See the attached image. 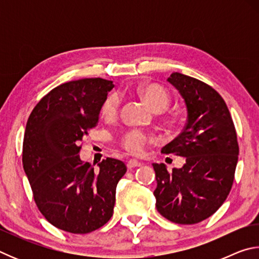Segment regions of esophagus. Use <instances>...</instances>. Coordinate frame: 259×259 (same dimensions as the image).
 <instances>
[{
    "mask_svg": "<svg viewBox=\"0 0 259 259\" xmlns=\"http://www.w3.org/2000/svg\"><path fill=\"white\" fill-rule=\"evenodd\" d=\"M142 165V162H139L137 160H129L128 163H126V166H128V169H134V168H137V166Z\"/></svg>",
    "mask_w": 259,
    "mask_h": 259,
    "instance_id": "esophagus-1",
    "label": "esophagus"
}]
</instances>
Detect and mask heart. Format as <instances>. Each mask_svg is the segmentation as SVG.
Returning a JSON list of instances; mask_svg holds the SVG:
<instances>
[{
    "mask_svg": "<svg viewBox=\"0 0 259 259\" xmlns=\"http://www.w3.org/2000/svg\"><path fill=\"white\" fill-rule=\"evenodd\" d=\"M143 98L148 106L156 113H160L168 107L170 95L163 87L159 84H150L143 89ZM121 105V96L117 93L108 95L104 100L102 114L106 119H113L117 115ZM151 137L139 130H130L122 138V144L131 154H140L150 144Z\"/></svg>",
    "mask_w": 259,
    "mask_h": 259,
    "instance_id": "obj_1",
    "label": "heart"
}]
</instances>
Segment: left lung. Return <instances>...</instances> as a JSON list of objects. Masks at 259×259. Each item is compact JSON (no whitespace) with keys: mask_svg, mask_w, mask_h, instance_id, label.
<instances>
[{"mask_svg":"<svg viewBox=\"0 0 259 259\" xmlns=\"http://www.w3.org/2000/svg\"><path fill=\"white\" fill-rule=\"evenodd\" d=\"M168 82L184 98L186 124L164 154L186 159L182 168L153 163L156 209L176 224H196L224 203L233 185L239 145L229 108L216 90L198 78L175 72Z\"/></svg>","mask_w":259,"mask_h":259,"instance_id":"left-lung-1","label":"left lung"}]
</instances>
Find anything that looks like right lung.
<instances>
[{"mask_svg":"<svg viewBox=\"0 0 259 259\" xmlns=\"http://www.w3.org/2000/svg\"><path fill=\"white\" fill-rule=\"evenodd\" d=\"M113 88L100 77L63 83L37 103L26 124L23 165L34 201L50 224L69 233H90L106 224L126 171L120 160L107 157L96 170L78 155Z\"/></svg>","mask_w":259,"mask_h":259,"instance_id":"1","label":"right lung"}]
</instances>
